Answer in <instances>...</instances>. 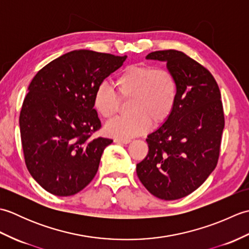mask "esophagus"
Masks as SVG:
<instances>
[{
	"instance_id": "obj_1",
	"label": "esophagus",
	"mask_w": 249,
	"mask_h": 249,
	"mask_svg": "<svg viewBox=\"0 0 249 249\" xmlns=\"http://www.w3.org/2000/svg\"><path fill=\"white\" fill-rule=\"evenodd\" d=\"M114 142H115V143L127 144V143H129V142H131V140L128 139V138H115V139H114Z\"/></svg>"
}]
</instances>
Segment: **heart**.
<instances>
[{
    "instance_id": "obj_1",
    "label": "heart",
    "mask_w": 249,
    "mask_h": 249,
    "mask_svg": "<svg viewBox=\"0 0 249 249\" xmlns=\"http://www.w3.org/2000/svg\"><path fill=\"white\" fill-rule=\"evenodd\" d=\"M121 98L130 97L129 113L119 115L106 124V133L118 138H130L147 131L151 121L155 125L172 113L178 97V83L173 73L165 68L129 65L114 80ZM120 98L107 83H100L93 94V107L105 119L119 108Z\"/></svg>"
}]
</instances>
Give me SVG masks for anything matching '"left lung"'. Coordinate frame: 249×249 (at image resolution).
Listing matches in <instances>:
<instances>
[{
	"label": "left lung",
	"mask_w": 249,
	"mask_h": 249,
	"mask_svg": "<svg viewBox=\"0 0 249 249\" xmlns=\"http://www.w3.org/2000/svg\"><path fill=\"white\" fill-rule=\"evenodd\" d=\"M145 59L167 63L178 97L170 116L147 135L149 153L137 163V176L155 197L181 199L217 165L225 126L220 91L212 73L181 51H155Z\"/></svg>",
	"instance_id": "obj_1"
}]
</instances>
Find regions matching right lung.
I'll return each mask as SVG.
<instances>
[{
    "label": "right lung",
    "instance_id": "add662e5",
    "mask_svg": "<svg viewBox=\"0 0 249 249\" xmlns=\"http://www.w3.org/2000/svg\"><path fill=\"white\" fill-rule=\"evenodd\" d=\"M127 56L73 50L36 73L19 125L28 170L47 192L67 197L88 186L98 170L107 138H93L100 121L93 94Z\"/></svg>",
    "mask_w": 249,
    "mask_h": 249
}]
</instances>
